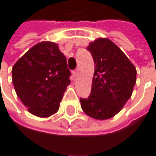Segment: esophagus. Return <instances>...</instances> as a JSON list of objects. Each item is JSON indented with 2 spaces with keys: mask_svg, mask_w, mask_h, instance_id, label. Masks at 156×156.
Listing matches in <instances>:
<instances>
[{
  "mask_svg": "<svg viewBox=\"0 0 156 156\" xmlns=\"http://www.w3.org/2000/svg\"><path fill=\"white\" fill-rule=\"evenodd\" d=\"M72 75L74 77H76V75H77V70H74L73 72H72Z\"/></svg>",
  "mask_w": 156,
  "mask_h": 156,
  "instance_id": "1",
  "label": "esophagus"
}]
</instances>
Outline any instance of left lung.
<instances>
[{"label":"left lung","mask_w":156,"mask_h":156,"mask_svg":"<svg viewBox=\"0 0 156 156\" xmlns=\"http://www.w3.org/2000/svg\"><path fill=\"white\" fill-rule=\"evenodd\" d=\"M87 49L94 59V73L88 98L80 99L82 110L96 120L115 116L131 97L136 69L113 41L98 38Z\"/></svg>","instance_id":"1"}]
</instances>
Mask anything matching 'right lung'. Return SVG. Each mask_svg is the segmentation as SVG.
<instances>
[{"label": "right lung", "mask_w": 156, "mask_h": 156, "mask_svg": "<svg viewBox=\"0 0 156 156\" xmlns=\"http://www.w3.org/2000/svg\"><path fill=\"white\" fill-rule=\"evenodd\" d=\"M70 75L66 57L52 41L32 47L12 69L17 96L29 113L38 117H48L58 111Z\"/></svg>", "instance_id": "add662e5"}]
</instances>
